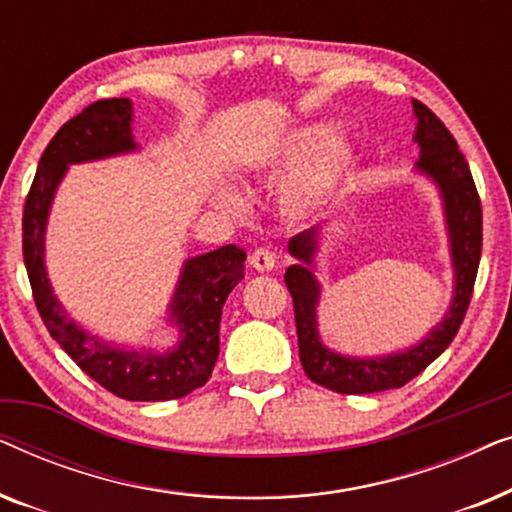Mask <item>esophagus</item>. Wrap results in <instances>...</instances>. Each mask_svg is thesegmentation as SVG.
<instances>
[{"instance_id":"1","label":"esophagus","mask_w":512,"mask_h":512,"mask_svg":"<svg viewBox=\"0 0 512 512\" xmlns=\"http://www.w3.org/2000/svg\"><path fill=\"white\" fill-rule=\"evenodd\" d=\"M275 254H272L270 249H265V247H261V249H256L254 254H251V265H254V270H258V272H270V270H275Z\"/></svg>"}]
</instances>
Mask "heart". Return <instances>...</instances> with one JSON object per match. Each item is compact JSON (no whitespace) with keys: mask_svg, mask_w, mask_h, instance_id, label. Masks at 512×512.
Masks as SVG:
<instances>
[{"mask_svg":"<svg viewBox=\"0 0 512 512\" xmlns=\"http://www.w3.org/2000/svg\"><path fill=\"white\" fill-rule=\"evenodd\" d=\"M301 167L279 188V207L289 219H312L324 212L349 179L354 167V151L345 139L331 137L326 125H305L286 132L275 144L249 160L251 170L263 179L282 177L284 172ZM221 202L240 207L230 191H221Z\"/></svg>","mask_w":512,"mask_h":512,"instance_id":"1","label":"heart"}]
</instances>
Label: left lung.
I'll return each mask as SVG.
<instances>
[{"label":"left lung","mask_w":512,"mask_h":512,"mask_svg":"<svg viewBox=\"0 0 512 512\" xmlns=\"http://www.w3.org/2000/svg\"><path fill=\"white\" fill-rule=\"evenodd\" d=\"M412 116H415L412 142L419 146V158L412 170L436 186L443 205L447 242H450L454 282L452 300L443 319L422 340L398 352L382 356L335 352L324 345L319 333V303L324 286L314 275L319 244L324 240L328 221L289 240V254L296 258V263L286 268L284 282L289 286L293 312H296L300 363L312 382L338 394H375V391L403 387L450 347L471 303L482 249V207L478 191L464 153L459 151L443 121L417 100H412Z\"/></svg>","instance_id":"1"}]
</instances>
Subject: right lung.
Here are the masks:
<instances>
[{
  "mask_svg": "<svg viewBox=\"0 0 512 512\" xmlns=\"http://www.w3.org/2000/svg\"><path fill=\"white\" fill-rule=\"evenodd\" d=\"M128 97L90 104L55 132L34 174L23 212V256L34 303L53 340L83 373L125 401H172L202 387L219 359L223 303L242 282L247 251L226 244L186 258L167 305L170 347H128L86 331L53 293L46 270V228L55 193L69 165L95 163L139 151Z\"/></svg>",
  "mask_w": 512,
  "mask_h": 512,
  "instance_id": "obj_1",
  "label": "right lung"
}]
</instances>
